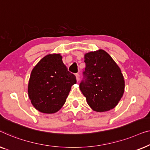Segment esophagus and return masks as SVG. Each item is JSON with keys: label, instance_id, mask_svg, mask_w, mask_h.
<instances>
[{"label": "esophagus", "instance_id": "1", "mask_svg": "<svg viewBox=\"0 0 150 150\" xmlns=\"http://www.w3.org/2000/svg\"><path fill=\"white\" fill-rule=\"evenodd\" d=\"M75 76H76V79H77V81H79V75L78 74V73H77V74L75 75Z\"/></svg>", "mask_w": 150, "mask_h": 150}]
</instances>
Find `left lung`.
<instances>
[{"label":"left lung","instance_id":"obj_1","mask_svg":"<svg viewBox=\"0 0 150 150\" xmlns=\"http://www.w3.org/2000/svg\"><path fill=\"white\" fill-rule=\"evenodd\" d=\"M84 62L86 68L79 88L88 105L97 112L113 109L123 96L125 87L120 67L103 50L86 54Z\"/></svg>","mask_w":150,"mask_h":150}]
</instances>
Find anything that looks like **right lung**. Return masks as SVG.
<instances>
[{"label":"right lung","instance_id":"1","mask_svg":"<svg viewBox=\"0 0 150 150\" xmlns=\"http://www.w3.org/2000/svg\"><path fill=\"white\" fill-rule=\"evenodd\" d=\"M60 54H48L34 67L28 86V96L35 108L54 113L66 102L71 86L77 82L62 62Z\"/></svg>","mask_w":150,"mask_h":150}]
</instances>
